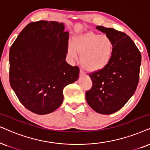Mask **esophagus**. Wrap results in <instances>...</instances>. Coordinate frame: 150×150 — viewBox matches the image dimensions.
Wrapping results in <instances>:
<instances>
[{"label": "esophagus", "mask_w": 150, "mask_h": 150, "mask_svg": "<svg viewBox=\"0 0 150 150\" xmlns=\"http://www.w3.org/2000/svg\"><path fill=\"white\" fill-rule=\"evenodd\" d=\"M83 75H84V71H81V70H80V71H79V76H83Z\"/></svg>", "instance_id": "obj_1"}]
</instances>
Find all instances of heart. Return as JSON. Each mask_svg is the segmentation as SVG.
I'll return each instance as SVG.
<instances>
[{
	"instance_id": "b5f03b06",
	"label": "heart",
	"mask_w": 150,
	"mask_h": 150,
	"mask_svg": "<svg viewBox=\"0 0 150 150\" xmlns=\"http://www.w3.org/2000/svg\"><path fill=\"white\" fill-rule=\"evenodd\" d=\"M114 44L111 38L94 33L75 36L67 46V55L71 60H77L80 55L81 66L88 71L105 69L112 58Z\"/></svg>"
}]
</instances>
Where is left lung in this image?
I'll use <instances>...</instances> for the list:
<instances>
[{
    "mask_svg": "<svg viewBox=\"0 0 150 150\" xmlns=\"http://www.w3.org/2000/svg\"><path fill=\"white\" fill-rule=\"evenodd\" d=\"M114 44L112 58L105 69L89 73L93 86L86 100L94 111L111 114L120 110L133 96L139 81L141 54L132 39L113 28L97 26Z\"/></svg>",
    "mask_w": 150,
    "mask_h": 150,
    "instance_id": "1",
    "label": "left lung"
}]
</instances>
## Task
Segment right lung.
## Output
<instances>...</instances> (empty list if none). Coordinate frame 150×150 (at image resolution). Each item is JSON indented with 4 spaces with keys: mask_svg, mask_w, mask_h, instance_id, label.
<instances>
[{
    "mask_svg": "<svg viewBox=\"0 0 150 150\" xmlns=\"http://www.w3.org/2000/svg\"><path fill=\"white\" fill-rule=\"evenodd\" d=\"M69 36L62 23L39 21L28 24L10 47L9 82L32 112L56 110L63 102L64 87L79 78V68L65 60Z\"/></svg>",
    "mask_w": 150,
    "mask_h": 150,
    "instance_id": "right-lung-1",
    "label": "right lung"
}]
</instances>
